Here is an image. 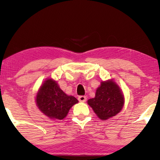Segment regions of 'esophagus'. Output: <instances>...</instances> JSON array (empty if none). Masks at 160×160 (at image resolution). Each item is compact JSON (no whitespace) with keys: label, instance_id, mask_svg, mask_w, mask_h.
<instances>
[{"label":"esophagus","instance_id":"1","mask_svg":"<svg viewBox=\"0 0 160 160\" xmlns=\"http://www.w3.org/2000/svg\"><path fill=\"white\" fill-rule=\"evenodd\" d=\"M78 100L81 102H84L87 101V97L85 96H80L78 97Z\"/></svg>","mask_w":160,"mask_h":160}]
</instances>
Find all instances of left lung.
Returning a JSON list of instances; mask_svg holds the SVG:
<instances>
[{"label":"left lung","mask_w":160,"mask_h":160,"mask_svg":"<svg viewBox=\"0 0 160 160\" xmlns=\"http://www.w3.org/2000/svg\"><path fill=\"white\" fill-rule=\"evenodd\" d=\"M87 103L101 120L115 116L122 109L124 98L120 87L113 80L102 81L96 89V96Z\"/></svg>","instance_id":"1"}]
</instances>
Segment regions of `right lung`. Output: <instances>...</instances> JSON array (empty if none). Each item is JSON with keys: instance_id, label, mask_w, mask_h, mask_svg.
Returning a JSON list of instances; mask_svg holds the SVG:
<instances>
[{"instance_id": "1", "label": "right lung", "mask_w": 160, "mask_h": 160, "mask_svg": "<svg viewBox=\"0 0 160 160\" xmlns=\"http://www.w3.org/2000/svg\"><path fill=\"white\" fill-rule=\"evenodd\" d=\"M38 109L52 119L62 120L73 105L78 102L74 96H68L52 79L44 82L36 95Z\"/></svg>"}]
</instances>
